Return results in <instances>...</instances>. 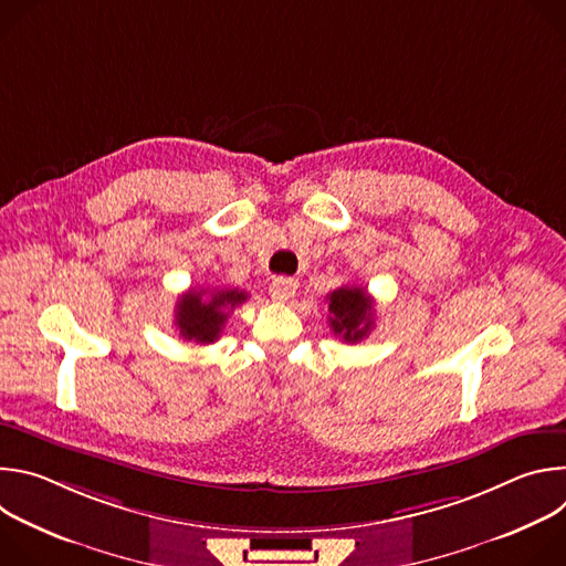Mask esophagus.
Returning a JSON list of instances; mask_svg holds the SVG:
<instances>
[{"instance_id": "esophagus-1", "label": "esophagus", "mask_w": 566, "mask_h": 566, "mask_svg": "<svg viewBox=\"0 0 566 566\" xmlns=\"http://www.w3.org/2000/svg\"><path fill=\"white\" fill-rule=\"evenodd\" d=\"M295 291H297V284L293 280H289V277H277L269 286V293H271V297L275 302H289L295 295Z\"/></svg>"}]
</instances>
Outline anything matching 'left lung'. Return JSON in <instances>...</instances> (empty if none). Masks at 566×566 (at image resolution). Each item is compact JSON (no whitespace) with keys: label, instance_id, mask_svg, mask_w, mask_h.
Here are the masks:
<instances>
[{"label":"left lung","instance_id":"1","mask_svg":"<svg viewBox=\"0 0 566 566\" xmlns=\"http://www.w3.org/2000/svg\"><path fill=\"white\" fill-rule=\"evenodd\" d=\"M329 327L345 343L363 340L374 327V300L363 286H340L327 295Z\"/></svg>","mask_w":566,"mask_h":566}]
</instances>
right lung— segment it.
Segmentation results:
<instances>
[{
    "instance_id": "1",
    "label": "right lung",
    "mask_w": 566,
    "mask_h": 566,
    "mask_svg": "<svg viewBox=\"0 0 566 566\" xmlns=\"http://www.w3.org/2000/svg\"><path fill=\"white\" fill-rule=\"evenodd\" d=\"M247 291L239 289H190L177 302L175 311V325L186 340H195L197 345H210L219 338L228 313L247 302Z\"/></svg>"
}]
</instances>
